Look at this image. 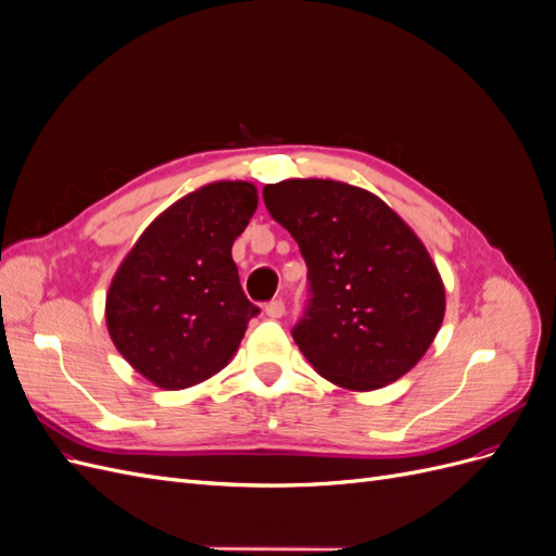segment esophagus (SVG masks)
I'll use <instances>...</instances> for the list:
<instances>
[{
  "label": "esophagus",
  "mask_w": 556,
  "mask_h": 556,
  "mask_svg": "<svg viewBox=\"0 0 556 556\" xmlns=\"http://www.w3.org/2000/svg\"><path fill=\"white\" fill-rule=\"evenodd\" d=\"M264 313L271 317V319H278V317H282L285 315V301L282 299H274V301H268V304L264 306Z\"/></svg>",
  "instance_id": "34e87169"
}]
</instances>
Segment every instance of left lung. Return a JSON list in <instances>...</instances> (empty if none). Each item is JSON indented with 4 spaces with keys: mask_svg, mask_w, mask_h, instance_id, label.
Instances as JSON below:
<instances>
[{
    "mask_svg": "<svg viewBox=\"0 0 556 556\" xmlns=\"http://www.w3.org/2000/svg\"><path fill=\"white\" fill-rule=\"evenodd\" d=\"M262 197L308 266L311 299L292 336L315 371L357 392L406 376L445 315L422 241L384 201L345 182L292 178Z\"/></svg>",
    "mask_w": 556,
    "mask_h": 556,
    "instance_id": "left-lung-1",
    "label": "left lung"
}]
</instances>
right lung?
Segmentation results:
<instances>
[{
  "label": "right lung",
  "instance_id": "1",
  "mask_svg": "<svg viewBox=\"0 0 556 556\" xmlns=\"http://www.w3.org/2000/svg\"><path fill=\"white\" fill-rule=\"evenodd\" d=\"M255 211V185L211 182L166 208L117 268L106 296L109 333L150 382L182 390L233 357L260 313L231 260Z\"/></svg>",
  "mask_w": 556,
  "mask_h": 556
}]
</instances>
